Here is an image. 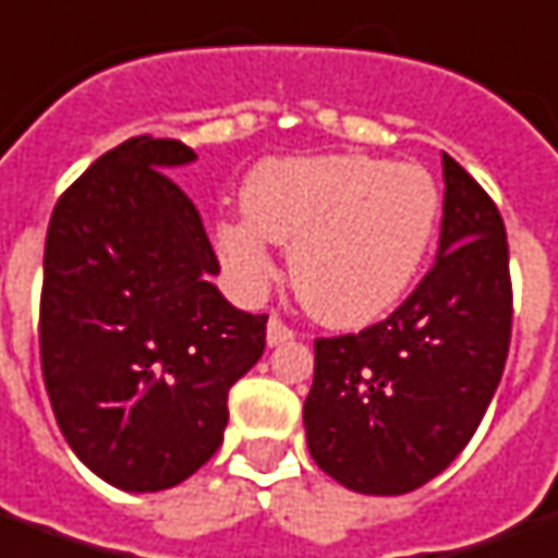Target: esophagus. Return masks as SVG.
Here are the masks:
<instances>
[{"label": "esophagus", "instance_id": "1", "mask_svg": "<svg viewBox=\"0 0 558 558\" xmlns=\"http://www.w3.org/2000/svg\"><path fill=\"white\" fill-rule=\"evenodd\" d=\"M292 338H295V332H292V329L287 326V323H283V319H278V317L268 319V329H266L268 347L287 344V341H292Z\"/></svg>", "mask_w": 558, "mask_h": 558}]
</instances>
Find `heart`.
Here are the masks:
<instances>
[{"label":"heart","instance_id":"obj_1","mask_svg":"<svg viewBox=\"0 0 558 558\" xmlns=\"http://www.w3.org/2000/svg\"><path fill=\"white\" fill-rule=\"evenodd\" d=\"M239 202L244 223L214 226L232 280L266 290L275 278L266 241L290 247L292 290L338 329L368 326L399 305L441 220V190L423 166L365 154L259 162Z\"/></svg>","mask_w":558,"mask_h":558}]
</instances>
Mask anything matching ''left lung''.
<instances>
[{
  "mask_svg": "<svg viewBox=\"0 0 558 558\" xmlns=\"http://www.w3.org/2000/svg\"><path fill=\"white\" fill-rule=\"evenodd\" d=\"M438 259L384 323L317 338L307 450L362 496H404L465 450L510 344L508 235L496 202L444 154Z\"/></svg>",
  "mask_w": 558,
  "mask_h": 558,
  "instance_id": "left-lung-1",
  "label": "left lung"
}]
</instances>
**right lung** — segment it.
<instances>
[{"instance_id":"right-lung-1","label":"right lung","mask_w":558,"mask_h":558,"mask_svg":"<svg viewBox=\"0 0 558 558\" xmlns=\"http://www.w3.org/2000/svg\"><path fill=\"white\" fill-rule=\"evenodd\" d=\"M196 154L130 138L50 214L41 372L69 447L105 483L159 493L223 444L229 389L266 350V314L232 307L196 205L166 171Z\"/></svg>"}]
</instances>
